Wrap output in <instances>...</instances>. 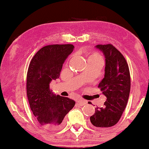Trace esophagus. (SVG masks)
I'll return each instance as SVG.
<instances>
[{"label":"esophagus","mask_w":149,"mask_h":149,"mask_svg":"<svg viewBox=\"0 0 149 149\" xmlns=\"http://www.w3.org/2000/svg\"><path fill=\"white\" fill-rule=\"evenodd\" d=\"M77 102L78 104L80 105V106H83V105L86 104V101H85V100H82V99H78L77 100Z\"/></svg>","instance_id":"1"}]
</instances>
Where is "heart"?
Segmentation results:
<instances>
[{
  "label": "heart",
  "instance_id": "heart-1",
  "mask_svg": "<svg viewBox=\"0 0 149 149\" xmlns=\"http://www.w3.org/2000/svg\"><path fill=\"white\" fill-rule=\"evenodd\" d=\"M88 60H93V61H101L102 57L98 52H94V53L89 57Z\"/></svg>",
  "mask_w": 149,
  "mask_h": 149
}]
</instances>
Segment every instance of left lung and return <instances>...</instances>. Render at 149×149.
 Segmentation results:
<instances>
[{"label": "left lung", "mask_w": 149, "mask_h": 149, "mask_svg": "<svg viewBox=\"0 0 149 149\" xmlns=\"http://www.w3.org/2000/svg\"><path fill=\"white\" fill-rule=\"evenodd\" d=\"M105 57L104 77L98 87L106 97L103 107H97L90 117L97 128L113 127L118 122L127 106L130 89V77L125 57L111 44L95 47Z\"/></svg>", "instance_id": "obj_1"}]
</instances>
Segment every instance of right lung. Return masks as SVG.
<instances>
[{"mask_svg": "<svg viewBox=\"0 0 149 149\" xmlns=\"http://www.w3.org/2000/svg\"><path fill=\"white\" fill-rule=\"evenodd\" d=\"M74 47L51 45L42 47L30 63L26 77V93L30 107L42 127L56 130L74 107V100L56 95L49 88L52 80L59 78L63 63Z\"/></svg>", "mask_w": 149, "mask_h": 149, "instance_id": "obj_1", "label": "right lung"}]
</instances>
